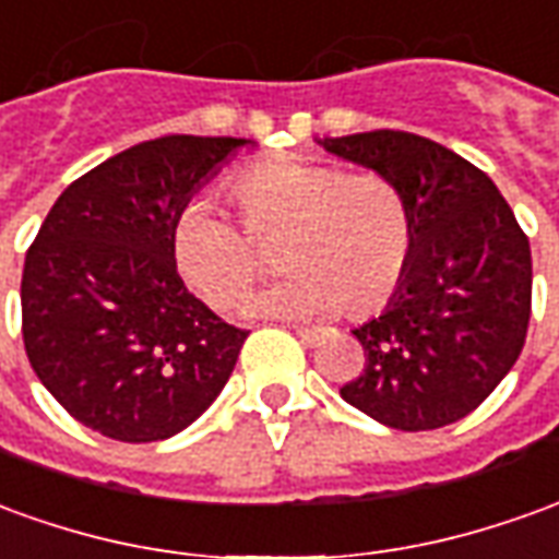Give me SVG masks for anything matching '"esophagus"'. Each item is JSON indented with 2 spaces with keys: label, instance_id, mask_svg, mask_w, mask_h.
Masks as SVG:
<instances>
[{
  "label": "esophagus",
  "instance_id": "obj_1",
  "mask_svg": "<svg viewBox=\"0 0 559 559\" xmlns=\"http://www.w3.org/2000/svg\"><path fill=\"white\" fill-rule=\"evenodd\" d=\"M296 335H299V342L308 347H314L323 342V330H318V326H296Z\"/></svg>",
  "mask_w": 559,
  "mask_h": 559
}]
</instances>
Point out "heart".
Wrapping results in <instances>:
<instances>
[{
    "label": "heart",
    "instance_id": "b5f03b06",
    "mask_svg": "<svg viewBox=\"0 0 559 559\" xmlns=\"http://www.w3.org/2000/svg\"><path fill=\"white\" fill-rule=\"evenodd\" d=\"M248 234L217 205L193 199L171 224V257L181 278L214 308H233L266 272L257 241L281 245L296 272L248 302L263 314H372L400 290L415 253V212L390 175L345 171L330 163L266 159L229 181Z\"/></svg>",
    "mask_w": 559,
    "mask_h": 559
}]
</instances>
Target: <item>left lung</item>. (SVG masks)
<instances>
[{"instance_id":"1","label":"left lung","mask_w":559,"mask_h":559,"mask_svg":"<svg viewBox=\"0 0 559 559\" xmlns=\"http://www.w3.org/2000/svg\"><path fill=\"white\" fill-rule=\"evenodd\" d=\"M390 175L415 212V253L384 314L354 330L362 372L342 400L405 432L439 429L481 405L521 357L533 308L530 239L469 159L402 130L323 139Z\"/></svg>"}]
</instances>
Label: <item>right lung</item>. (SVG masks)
Masks as SVG:
<instances>
[{"instance_id":"obj_1","label":"right lung","mask_w":559,"mask_h":559,"mask_svg":"<svg viewBox=\"0 0 559 559\" xmlns=\"http://www.w3.org/2000/svg\"><path fill=\"white\" fill-rule=\"evenodd\" d=\"M248 139L163 135L62 190L26 251L23 347L38 381L117 442L187 429L224 390L248 330L187 290L171 224Z\"/></svg>"}]
</instances>
